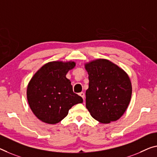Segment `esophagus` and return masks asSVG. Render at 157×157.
Instances as JSON below:
<instances>
[{
	"mask_svg": "<svg viewBox=\"0 0 157 157\" xmlns=\"http://www.w3.org/2000/svg\"><path fill=\"white\" fill-rule=\"evenodd\" d=\"M79 95L81 96V97L83 99V100H84V98H85V94H84V93L83 92H81L80 93L78 94Z\"/></svg>",
	"mask_w": 157,
	"mask_h": 157,
	"instance_id": "obj_1",
	"label": "esophagus"
}]
</instances>
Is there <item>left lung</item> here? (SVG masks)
I'll return each instance as SVG.
<instances>
[{"label": "left lung", "mask_w": 157, "mask_h": 157, "mask_svg": "<svg viewBox=\"0 0 157 157\" xmlns=\"http://www.w3.org/2000/svg\"><path fill=\"white\" fill-rule=\"evenodd\" d=\"M89 86L86 106L94 119L102 124L120 119L131 98V82L127 74L109 60L99 59L85 64Z\"/></svg>", "instance_id": "1"}]
</instances>
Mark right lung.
Here are the masks:
<instances>
[{
    "label": "right lung",
    "instance_id": "add662e5",
    "mask_svg": "<svg viewBox=\"0 0 157 157\" xmlns=\"http://www.w3.org/2000/svg\"><path fill=\"white\" fill-rule=\"evenodd\" d=\"M74 62H51L40 68L27 87V100L31 109L38 119L55 124L67 117L74 105L83 98L73 92L71 81L66 78Z\"/></svg>",
    "mask_w": 157,
    "mask_h": 157
}]
</instances>
